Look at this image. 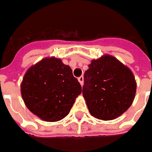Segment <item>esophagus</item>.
<instances>
[{"label": "esophagus", "instance_id": "esophagus-1", "mask_svg": "<svg viewBox=\"0 0 152 152\" xmlns=\"http://www.w3.org/2000/svg\"><path fill=\"white\" fill-rule=\"evenodd\" d=\"M78 82H79V83H80L81 85H83V76H80V77L78 78Z\"/></svg>", "mask_w": 152, "mask_h": 152}]
</instances>
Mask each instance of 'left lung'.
Here are the masks:
<instances>
[{
    "mask_svg": "<svg viewBox=\"0 0 152 152\" xmlns=\"http://www.w3.org/2000/svg\"><path fill=\"white\" fill-rule=\"evenodd\" d=\"M136 92L131 69L111 55L91 60L84 73L83 96L88 111L102 121L115 120L130 108Z\"/></svg>",
    "mask_w": 152,
    "mask_h": 152,
    "instance_id": "1",
    "label": "left lung"
}]
</instances>
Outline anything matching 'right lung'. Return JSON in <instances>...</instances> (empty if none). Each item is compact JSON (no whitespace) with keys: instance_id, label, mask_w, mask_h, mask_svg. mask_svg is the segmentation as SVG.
<instances>
[{"instance_id":"add662e5","label":"right lung","mask_w":152,"mask_h":152,"mask_svg":"<svg viewBox=\"0 0 152 152\" xmlns=\"http://www.w3.org/2000/svg\"><path fill=\"white\" fill-rule=\"evenodd\" d=\"M81 92L71 68L55 57L42 58L31 66L21 83V97L27 109L48 122L67 116Z\"/></svg>"}]
</instances>
